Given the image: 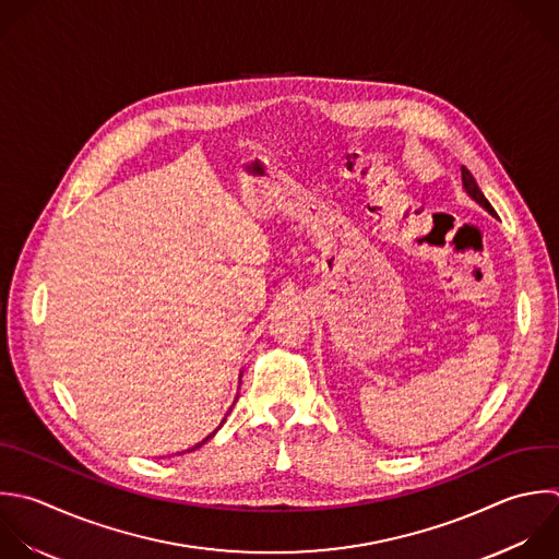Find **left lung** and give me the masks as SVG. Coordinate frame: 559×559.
<instances>
[{"label":"left lung","mask_w":559,"mask_h":559,"mask_svg":"<svg viewBox=\"0 0 559 559\" xmlns=\"http://www.w3.org/2000/svg\"><path fill=\"white\" fill-rule=\"evenodd\" d=\"M461 179H463V188H465V192L478 203V205H483L489 214L493 212V207L489 205V201L483 197V192L478 190V186H476V181H474V177L469 175V170L465 168V166H461Z\"/></svg>","instance_id":"8db88e82"}]
</instances>
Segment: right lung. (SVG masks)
<instances>
[{
	"mask_svg": "<svg viewBox=\"0 0 559 559\" xmlns=\"http://www.w3.org/2000/svg\"><path fill=\"white\" fill-rule=\"evenodd\" d=\"M214 432H216V430H214ZM214 432H212V435H214ZM212 435H210V437H205V439H203V441H201V443H197V445H192V448H190V450H197V448H201V445H203V443H205V441H207V439H212ZM190 450H188V452H190Z\"/></svg>",
	"mask_w": 559,
	"mask_h": 559,
	"instance_id": "add662e5",
	"label": "right lung"
}]
</instances>
